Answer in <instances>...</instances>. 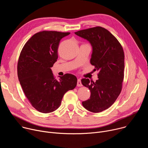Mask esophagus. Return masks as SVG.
<instances>
[{
    "label": "esophagus",
    "mask_w": 148,
    "mask_h": 148,
    "mask_svg": "<svg viewBox=\"0 0 148 148\" xmlns=\"http://www.w3.org/2000/svg\"><path fill=\"white\" fill-rule=\"evenodd\" d=\"M77 86L78 87H81L82 86V83H81V79H78L77 80Z\"/></svg>",
    "instance_id": "34e87169"
}]
</instances>
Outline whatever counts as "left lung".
<instances>
[{"label":"left lung","mask_w":148,"mask_h":148,"mask_svg":"<svg viewBox=\"0 0 148 148\" xmlns=\"http://www.w3.org/2000/svg\"><path fill=\"white\" fill-rule=\"evenodd\" d=\"M75 34L90 41L92 47L91 64L98 71L94 82L82 78L84 86L89 88L90 98L83 101V107L97 113L110 108L119 95L124 78V52L121 43L108 30L100 26L81 30Z\"/></svg>","instance_id":"8db88e82"}]
</instances>
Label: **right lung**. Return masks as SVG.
Returning a JSON list of instances; mask_svg holds the SVG:
<instances>
[{"mask_svg": "<svg viewBox=\"0 0 148 148\" xmlns=\"http://www.w3.org/2000/svg\"><path fill=\"white\" fill-rule=\"evenodd\" d=\"M70 34L47 30L38 32L20 52L17 63L18 80L31 105L40 112L56 110L65 93L77 86L75 75L66 74L57 79L51 70L58 58L61 39Z\"/></svg>", "mask_w": 148, "mask_h": 148, "instance_id": "obj_1", "label": "right lung"}]
</instances>
